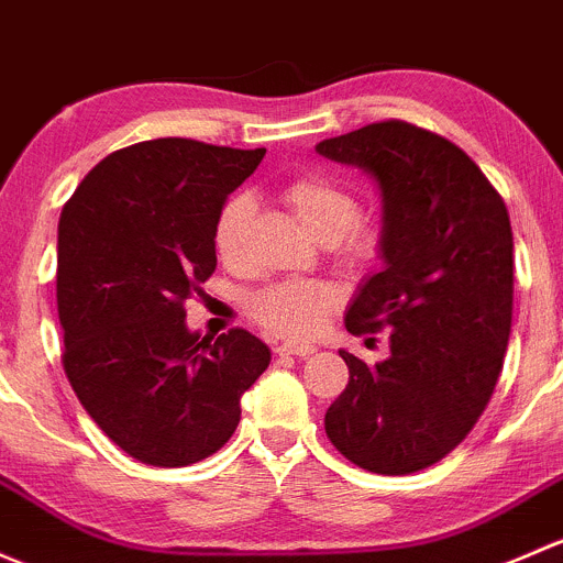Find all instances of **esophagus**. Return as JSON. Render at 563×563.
<instances>
[{
	"mask_svg": "<svg viewBox=\"0 0 563 563\" xmlns=\"http://www.w3.org/2000/svg\"><path fill=\"white\" fill-rule=\"evenodd\" d=\"M317 346L314 344H306V341H282L276 346V355H292V357H309L314 355Z\"/></svg>",
	"mask_w": 563,
	"mask_h": 563,
	"instance_id": "esophagus-1",
	"label": "esophagus"
}]
</instances>
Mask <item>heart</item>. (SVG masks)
<instances>
[{"instance_id":"1","label":"heart","mask_w":563,"mask_h":563,"mask_svg":"<svg viewBox=\"0 0 563 563\" xmlns=\"http://www.w3.org/2000/svg\"><path fill=\"white\" fill-rule=\"evenodd\" d=\"M282 200L306 233L320 243H335L344 257L368 260L379 249V230L357 219V197L344 184L320 173L295 176L284 184ZM254 217L252 195L235 192L213 219V252L224 265H239ZM339 289L328 282H274L246 298L249 314L263 328L284 335H309L339 306Z\"/></svg>"}]
</instances>
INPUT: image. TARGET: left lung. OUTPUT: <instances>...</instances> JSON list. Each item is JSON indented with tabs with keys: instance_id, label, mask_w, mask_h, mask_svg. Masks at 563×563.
<instances>
[{
	"instance_id": "left-lung-1",
	"label": "left lung",
	"mask_w": 563,
	"mask_h": 563,
	"mask_svg": "<svg viewBox=\"0 0 563 563\" xmlns=\"http://www.w3.org/2000/svg\"><path fill=\"white\" fill-rule=\"evenodd\" d=\"M317 154L379 189L382 271L357 287L346 330H390L376 366L339 350L350 385L324 433L368 472H420L466 439L501 374L515 263L507 206L455 143L407 121L328 137Z\"/></svg>"
}]
</instances>
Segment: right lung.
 I'll return each instance as SVG.
<instances>
[{
    "label": "right lung",
    "instance_id": "1",
    "mask_svg": "<svg viewBox=\"0 0 563 563\" xmlns=\"http://www.w3.org/2000/svg\"><path fill=\"white\" fill-rule=\"evenodd\" d=\"M265 148L159 137L108 154L62 211L56 306L65 374L91 420L148 466H189L239 428L271 350L249 330L187 328L217 268L213 219Z\"/></svg>",
    "mask_w": 563,
    "mask_h": 563
}]
</instances>
